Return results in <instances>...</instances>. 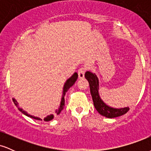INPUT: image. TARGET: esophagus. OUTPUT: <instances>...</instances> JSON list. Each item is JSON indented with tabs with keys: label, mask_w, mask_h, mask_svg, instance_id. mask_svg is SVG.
Here are the masks:
<instances>
[{
	"label": "esophagus",
	"mask_w": 151,
	"mask_h": 151,
	"mask_svg": "<svg viewBox=\"0 0 151 151\" xmlns=\"http://www.w3.org/2000/svg\"><path fill=\"white\" fill-rule=\"evenodd\" d=\"M86 70H87V67L86 66H82L79 68V70H78V75L79 78H83L84 77V74H85Z\"/></svg>",
	"instance_id": "obj_1"
}]
</instances>
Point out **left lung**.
Wrapping results in <instances>:
<instances>
[{
    "mask_svg": "<svg viewBox=\"0 0 151 151\" xmlns=\"http://www.w3.org/2000/svg\"><path fill=\"white\" fill-rule=\"evenodd\" d=\"M85 78L89 81L90 92L92 96L93 105L101 115L111 119V118L120 116L129 111V107L123 109H114L109 107L105 103H104L99 95V81L95 74L90 72H86L85 73Z\"/></svg>",
    "mask_w": 151,
    "mask_h": 151,
    "instance_id": "obj_1",
    "label": "left lung"
}]
</instances>
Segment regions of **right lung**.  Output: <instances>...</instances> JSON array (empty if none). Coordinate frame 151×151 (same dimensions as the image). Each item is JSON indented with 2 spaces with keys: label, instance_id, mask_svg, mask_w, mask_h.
Instances as JSON below:
<instances>
[{
  "label": "right lung",
  "instance_id": "obj_1",
  "mask_svg": "<svg viewBox=\"0 0 151 151\" xmlns=\"http://www.w3.org/2000/svg\"><path fill=\"white\" fill-rule=\"evenodd\" d=\"M77 77H78V74H77V73H74V74H73V75H72V77H71L70 78V79H67V81H66V83H65V86H64L63 96H62V101H61V104H60V108H59L58 110L57 111H56L57 114H60V112H61V111L62 110V109H63L64 106H65V94H66V92H67V91H68V89H70V88L71 87V86H73V84H74V83H75L76 80H77ZM13 102H14L15 105V106H18V102H17L16 100H15V99H13ZM18 109H19V110L20 111L22 112V114H25V115L27 116H29V117H30V118H32V119H36V120H40V121H42V119H40V118L35 117V116H33L29 115L28 114H27V112L25 111L22 110V109L18 108ZM53 117H54V116H53V115H50V116H47L45 118V119H44V121H50V120H52V119H53Z\"/></svg>",
  "mask_w": 151,
  "mask_h": 151
}]
</instances>
